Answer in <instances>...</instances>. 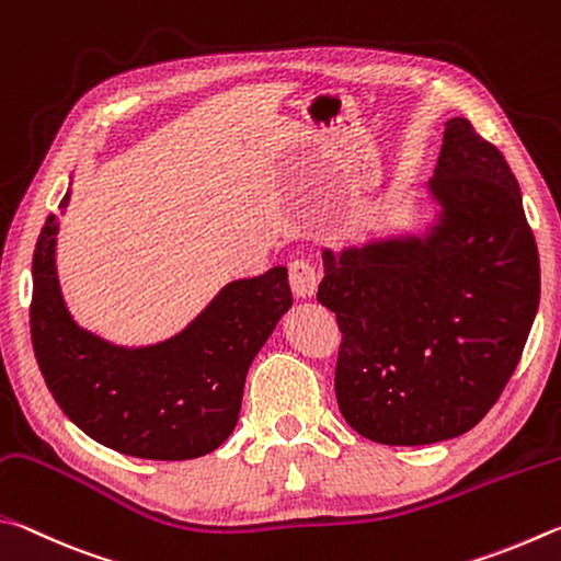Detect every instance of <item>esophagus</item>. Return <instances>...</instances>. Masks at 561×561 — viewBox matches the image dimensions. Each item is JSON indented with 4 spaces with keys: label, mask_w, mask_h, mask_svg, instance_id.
Wrapping results in <instances>:
<instances>
[{
    "label": "esophagus",
    "mask_w": 561,
    "mask_h": 561,
    "mask_svg": "<svg viewBox=\"0 0 561 561\" xmlns=\"http://www.w3.org/2000/svg\"><path fill=\"white\" fill-rule=\"evenodd\" d=\"M288 280L290 290L296 293V298H312L318 290V271L316 265L306 259H298L288 265Z\"/></svg>",
    "instance_id": "esophagus-1"
}]
</instances>
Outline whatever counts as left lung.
I'll return each mask as SVG.
<instances>
[{"label": "left lung", "instance_id": "8db88e82", "mask_svg": "<svg viewBox=\"0 0 561 561\" xmlns=\"http://www.w3.org/2000/svg\"><path fill=\"white\" fill-rule=\"evenodd\" d=\"M431 231L322 251L318 302L342 332L335 394L347 424L387 446L456 438L493 409L539 306V253L503 152L446 123Z\"/></svg>", "mask_w": 561, "mask_h": 561}]
</instances>
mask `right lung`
Wrapping results in <instances>:
<instances>
[{"label":"right lung","instance_id":"add662e5","mask_svg":"<svg viewBox=\"0 0 561 561\" xmlns=\"http://www.w3.org/2000/svg\"><path fill=\"white\" fill-rule=\"evenodd\" d=\"M68 192L58 209H66ZM58 216L34 251L32 345L48 391L73 424L117 454L186 460L219 448L239 421L253 357L293 306L288 271L233 280L180 335L117 347L78 328L56 275Z\"/></svg>","mask_w":561,"mask_h":561}]
</instances>
